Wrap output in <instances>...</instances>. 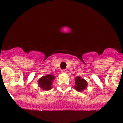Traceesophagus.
<instances>
[{
  "label": "esophagus",
  "mask_w": 123,
  "mask_h": 123,
  "mask_svg": "<svg viewBox=\"0 0 123 123\" xmlns=\"http://www.w3.org/2000/svg\"><path fill=\"white\" fill-rule=\"evenodd\" d=\"M61 73H62V74L67 73V71H66L65 69H62V70H61Z\"/></svg>",
  "instance_id": "1"
}]
</instances>
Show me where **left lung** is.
Wrapping results in <instances>:
<instances>
[{
  "label": "left lung",
  "mask_w": 123,
  "mask_h": 123,
  "mask_svg": "<svg viewBox=\"0 0 123 123\" xmlns=\"http://www.w3.org/2000/svg\"><path fill=\"white\" fill-rule=\"evenodd\" d=\"M75 86L74 89L78 92H82L84 91L87 87V82L84 79H82L81 77L77 76L75 78Z\"/></svg>",
  "instance_id": "1"
}]
</instances>
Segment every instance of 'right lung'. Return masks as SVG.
I'll list each match as a JSON object with an SVG mask.
<instances>
[{"instance_id": "1", "label": "right lung", "mask_w": 123, "mask_h": 123, "mask_svg": "<svg viewBox=\"0 0 123 123\" xmlns=\"http://www.w3.org/2000/svg\"><path fill=\"white\" fill-rule=\"evenodd\" d=\"M55 78V76L53 74H47L41 77L38 81L39 87L44 91H49L52 88V84Z\"/></svg>"}]
</instances>
